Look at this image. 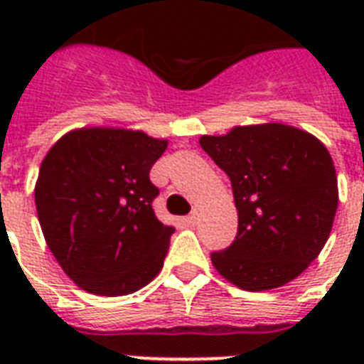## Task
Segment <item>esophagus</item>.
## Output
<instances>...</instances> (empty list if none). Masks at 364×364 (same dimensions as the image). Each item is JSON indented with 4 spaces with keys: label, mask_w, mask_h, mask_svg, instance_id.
<instances>
[{
    "label": "esophagus",
    "mask_w": 364,
    "mask_h": 364,
    "mask_svg": "<svg viewBox=\"0 0 364 364\" xmlns=\"http://www.w3.org/2000/svg\"><path fill=\"white\" fill-rule=\"evenodd\" d=\"M185 221H187L188 227H194V225L198 223V213H191V215H188Z\"/></svg>",
    "instance_id": "obj_1"
}]
</instances>
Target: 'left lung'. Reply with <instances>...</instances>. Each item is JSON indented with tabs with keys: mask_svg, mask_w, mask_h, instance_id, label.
Masks as SVG:
<instances>
[{
	"mask_svg": "<svg viewBox=\"0 0 364 364\" xmlns=\"http://www.w3.org/2000/svg\"><path fill=\"white\" fill-rule=\"evenodd\" d=\"M200 145L232 183L238 234L211 253L217 272L243 291L293 282L321 253L338 208L333 159L294 126H236Z\"/></svg>",
	"mask_w": 364,
	"mask_h": 364,
	"instance_id": "1",
	"label": "left lung"
}]
</instances>
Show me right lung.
<instances>
[{
  "label": "right lung",
  "instance_id": "obj_1",
  "mask_svg": "<svg viewBox=\"0 0 364 364\" xmlns=\"http://www.w3.org/2000/svg\"><path fill=\"white\" fill-rule=\"evenodd\" d=\"M168 147L143 132L81 128L39 168L36 205L48 249L81 289L122 296L160 272L173 227L156 219L149 171Z\"/></svg>",
  "mask_w": 364,
  "mask_h": 364
}]
</instances>
